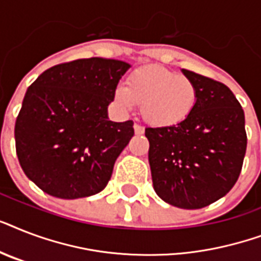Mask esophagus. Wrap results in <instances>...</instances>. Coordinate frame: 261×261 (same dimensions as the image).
Wrapping results in <instances>:
<instances>
[{"label":"esophagus","instance_id":"1","mask_svg":"<svg viewBox=\"0 0 261 261\" xmlns=\"http://www.w3.org/2000/svg\"><path fill=\"white\" fill-rule=\"evenodd\" d=\"M134 131H135V134H137V135H142L143 133H145V128H143L142 126H139V124H137V123H135Z\"/></svg>","mask_w":261,"mask_h":261}]
</instances>
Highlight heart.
<instances>
[{
    "label": "heart",
    "mask_w": 261,
    "mask_h": 261,
    "mask_svg": "<svg viewBox=\"0 0 261 261\" xmlns=\"http://www.w3.org/2000/svg\"><path fill=\"white\" fill-rule=\"evenodd\" d=\"M114 96L123 110H131L138 102L143 120L151 126L169 127L190 116L198 101V89L187 75L147 66L133 71L127 87L119 85Z\"/></svg>",
    "instance_id": "1"
}]
</instances>
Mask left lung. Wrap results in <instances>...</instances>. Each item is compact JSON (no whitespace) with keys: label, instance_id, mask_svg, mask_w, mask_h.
Instances as JSON below:
<instances>
[{"label":"left lung","instance_id":"obj_1","mask_svg":"<svg viewBox=\"0 0 261 261\" xmlns=\"http://www.w3.org/2000/svg\"><path fill=\"white\" fill-rule=\"evenodd\" d=\"M198 89L194 111L169 127H147L155 194L187 210L223 198L237 181L247 150L245 115L223 84L181 69Z\"/></svg>","mask_w":261,"mask_h":261}]
</instances>
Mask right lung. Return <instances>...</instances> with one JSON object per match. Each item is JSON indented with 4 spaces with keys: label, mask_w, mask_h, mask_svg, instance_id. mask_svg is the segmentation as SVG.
Instances as JSON below:
<instances>
[{
    "label": "right lung",
    "mask_w": 261,
    "mask_h": 261,
    "mask_svg": "<svg viewBox=\"0 0 261 261\" xmlns=\"http://www.w3.org/2000/svg\"><path fill=\"white\" fill-rule=\"evenodd\" d=\"M131 67L94 57L57 65L27 89L14 126L22 171L46 194L87 198L106 188L134 135L131 120L108 118L119 80Z\"/></svg>",
    "instance_id": "1"
}]
</instances>
